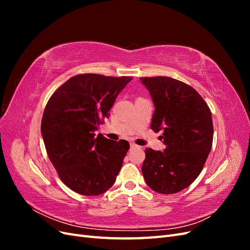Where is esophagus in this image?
Masks as SVG:
<instances>
[{
	"instance_id": "34e87169",
	"label": "esophagus",
	"mask_w": 250,
	"mask_h": 250,
	"mask_svg": "<svg viewBox=\"0 0 250 250\" xmlns=\"http://www.w3.org/2000/svg\"><path fill=\"white\" fill-rule=\"evenodd\" d=\"M130 148L135 149V148H140V147L138 145H135V144H130Z\"/></svg>"
}]
</instances>
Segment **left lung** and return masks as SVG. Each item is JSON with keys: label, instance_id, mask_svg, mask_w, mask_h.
<instances>
[{"label": "left lung", "instance_id": "8db88e82", "mask_svg": "<svg viewBox=\"0 0 250 250\" xmlns=\"http://www.w3.org/2000/svg\"><path fill=\"white\" fill-rule=\"evenodd\" d=\"M141 82L154 104L151 129L163 131L166 148H146L142 173L156 193L174 194L198 177L213 144L211 112L202 97L186 83L170 77H145Z\"/></svg>", "mask_w": 250, "mask_h": 250}]
</instances>
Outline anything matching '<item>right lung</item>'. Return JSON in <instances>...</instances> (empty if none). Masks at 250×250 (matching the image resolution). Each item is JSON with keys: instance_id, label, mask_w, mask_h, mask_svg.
<instances>
[{"instance_id": "obj_1", "label": "right lung", "mask_w": 250, "mask_h": 250, "mask_svg": "<svg viewBox=\"0 0 250 250\" xmlns=\"http://www.w3.org/2000/svg\"><path fill=\"white\" fill-rule=\"evenodd\" d=\"M131 80L81 74L49 99L41 127L43 143L60 179L74 192L96 196L115 184L129 143L96 137L95 131Z\"/></svg>"}]
</instances>
